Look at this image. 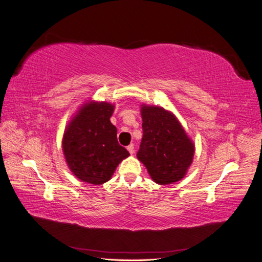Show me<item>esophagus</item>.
Listing matches in <instances>:
<instances>
[{
  "instance_id": "34e87169",
  "label": "esophagus",
  "mask_w": 262,
  "mask_h": 262,
  "mask_svg": "<svg viewBox=\"0 0 262 262\" xmlns=\"http://www.w3.org/2000/svg\"><path fill=\"white\" fill-rule=\"evenodd\" d=\"M126 149H128L129 153L132 155L134 153V144H130L128 147H126Z\"/></svg>"
}]
</instances>
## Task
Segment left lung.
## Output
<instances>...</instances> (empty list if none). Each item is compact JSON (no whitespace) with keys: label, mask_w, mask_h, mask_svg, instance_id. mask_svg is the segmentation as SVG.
Wrapping results in <instances>:
<instances>
[{"label":"left lung","mask_w":262,"mask_h":262,"mask_svg":"<svg viewBox=\"0 0 262 262\" xmlns=\"http://www.w3.org/2000/svg\"><path fill=\"white\" fill-rule=\"evenodd\" d=\"M143 138L137 153L152 179L169 185L184 178L192 163L194 146L172 114L162 107L141 108Z\"/></svg>","instance_id":"1"}]
</instances>
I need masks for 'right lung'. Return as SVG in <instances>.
<instances>
[{
	"instance_id": "obj_1",
	"label": "right lung",
	"mask_w": 262,
	"mask_h": 262,
	"mask_svg": "<svg viewBox=\"0 0 262 262\" xmlns=\"http://www.w3.org/2000/svg\"><path fill=\"white\" fill-rule=\"evenodd\" d=\"M114 106L90 102L70 122L63 137V153L69 168L84 182L108 181L122 160L130 154L118 143L117 128L110 122Z\"/></svg>"
}]
</instances>
